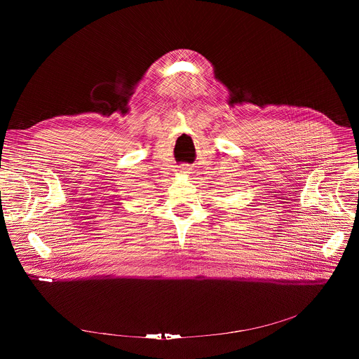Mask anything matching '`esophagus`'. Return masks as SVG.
Here are the masks:
<instances>
[{
    "label": "esophagus",
    "instance_id": "obj_1",
    "mask_svg": "<svg viewBox=\"0 0 359 359\" xmlns=\"http://www.w3.org/2000/svg\"><path fill=\"white\" fill-rule=\"evenodd\" d=\"M179 170H180V173H190L191 168H190L189 165H182V166L179 168Z\"/></svg>",
    "mask_w": 359,
    "mask_h": 359
}]
</instances>
